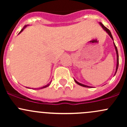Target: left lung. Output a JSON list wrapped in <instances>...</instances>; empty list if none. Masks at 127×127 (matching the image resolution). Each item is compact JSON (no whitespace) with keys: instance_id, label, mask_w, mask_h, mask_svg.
Listing matches in <instances>:
<instances>
[{"instance_id":"1","label":"left lung","mask_w":127,"mask_h":127,"mask_svg":"<svg viewBox=\"0 0 127 127\" xmlns=\"http://www.w3.org/2000/svg\"><path fill=\"white\" fill-rule=\"evenodd\" d=\"M99 24H100V25L101 26L102 28H103L104 30L105 31H106V32L107 33V34L109 35V36L111 37V39L113 40V37H112V34H111V31H110L108 29H107V28H106V27L104 26L103 25V24L101 23H99ZM114 45L115 47V49H116V54H117V66H116V72H115V74H116V72H117V69H118V67H119V54H118V51H117V47L116 46V45H115L114 42ZM114 74V75H115ZM74 81L75 82L77 83V84H78V85H80V86H82V87H88V88H92V87H89V86H87V85H84V84H80V83L78 82L77 81H76L75 80H74Z\"/></svg>"}]
</instances>
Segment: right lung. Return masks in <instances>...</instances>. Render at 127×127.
Masks as SVG:
<instances>
[{
    "mask_svg": "<svg viewBox=\"0 0 127 127\" xmlns=\"http://www.w3.org/2000/svg\"><path fill=\"white\" fill-rule=\"evenodd\" d=\"M26 26H24V28H23V29H21V31H20V33H21V32H22V31H23V29H24V28H26ZM20 33H19V34H20ZM50 84H51V82H50V83H49V84H47V85H45V86L43 87H42V88H45V87H48V86H49V85H50Z\"/></svg>",
    "mask_w": 127,
    "mask_h": 127,
    "instance_id": "obj_1",
    "label": "right lung"
}]
</instances>
